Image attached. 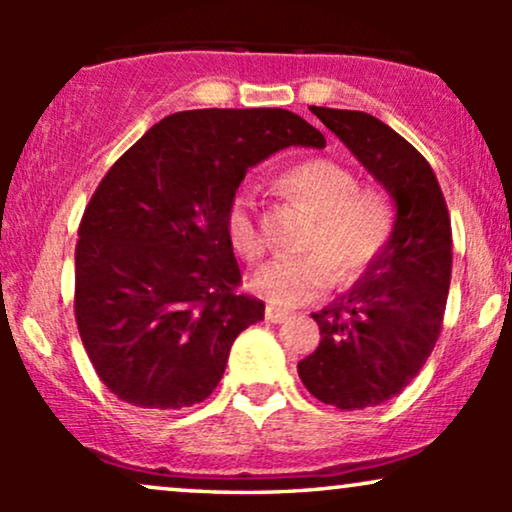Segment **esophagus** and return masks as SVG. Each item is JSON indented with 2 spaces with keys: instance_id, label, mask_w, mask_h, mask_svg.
Here are the masks:
<instances>
[{
  "instance_id": "1",
  "label": "esophagus",
  "mask_w": 512,
  "mask_h": 512,
  "mask_svg": "<svg viewBox=\"0 0 512 512\" xmlns=\"http://www.w3.org/2000/svg\"><path fill=\"white\" fill-rule=\"evenodd\" d=\"M289 315H291L289 310L274 308V305H267V308H264V317H267L269 322H284Z\"/></svg>"
}]
</instances>
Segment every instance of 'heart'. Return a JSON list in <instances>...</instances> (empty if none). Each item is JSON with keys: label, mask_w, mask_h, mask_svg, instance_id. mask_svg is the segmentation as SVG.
<instances>
[{"label": "heart", "mask_w": 512, "mask_h": 512, "mask_svg": "<svg viewBox=\"0 0 512 512\" xmlns=\"http://www.w3.org/2000/svg\"><path fill=\"white\" fill-rule=\"evenodd\" d=\"M286 197L315 216L298 257L269 262L250 279L252 291L274 305L315 301L337 284L363 279L385 250L397 226V209L383 187H361L358 175L334 158H305L279 178ZM228 245L245 262L257 264L267 255V236L248 195H236L223 216Z\"/></svg>", "instance_id": "1"}]
</instances>
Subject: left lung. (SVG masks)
Wrapping results in <instances>:
<instances>
[{
    "label": "left lung",
    "instance_id": "obj_1",
    "mask_svg": "<svg viewBox=\"0 0 512 512\" xmlns=\"http://www.w3.org/2000/svg\"><path fill=\"white\" fill-rule=\"evenodd\" d=\"M310 110L395 197L397 226L361 284L313 315L320 346L298 363V375L332 407H378L416 378L443 330L452 274L448 204L431 163L378 117Z\"/></svg>",
    "mask_w": 512,
    "mask_h": 512
}]
</instances>
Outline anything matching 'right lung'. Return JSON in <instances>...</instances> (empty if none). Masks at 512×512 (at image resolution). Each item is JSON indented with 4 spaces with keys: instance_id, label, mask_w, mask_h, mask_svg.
I'll use <instances>...</instances> for the list:
<instances>
[{
    "instance_id": "obj_1",
    "label": "right lung",
    "mask_w": 512,
    "mask_h": 512,
    "mask_svg": "<svg viewBox=\"0 0 512 512\" xmlns=\"http://www.w3.org/2000/svg\"><path fill=\"white\" fill-rule=\"evenodd\" d=\"M291 144L325 137L281 108L182 110L98 182L74 250V317L117 399L182 409L219 385L233 339L264 317L238 291L223 216L245 170Z\"/></svg>"
}]
</instances>
